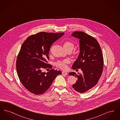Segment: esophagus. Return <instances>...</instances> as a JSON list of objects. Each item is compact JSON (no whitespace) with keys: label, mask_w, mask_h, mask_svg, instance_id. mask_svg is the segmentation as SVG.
I'll return each mask as SVG.
<instances>
[{"label":"esophagus","mask_w":120,"mask_h":120,"mask_svg":"<svg viewBox=\"0 0 120 120\" xmlns=\"http://www.w3.org/2000/svg\"><path fill=\"white\" fill-rule=\"evenodd\" d=\"M68 72H66V71H62V74L63 75H68Z\"/></svg>","instance_id":"34e87169"}]
</instances>
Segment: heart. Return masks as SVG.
I'll return each mask as SVG.
<instances>
[{
	"instance_id": "heart-1",
	"label": "heart",
	"mask_w": 120,
	"mask_h": 120,
	"mask_svg": "<svg viewBox=\"0 0 120 120\" xmlns=\"http://www.w3.org/2000/svg\"><path fill=\"white\" fill-rule=\"evenodd\" d=\"M74 43L70 41H66L63 43V47L67 51H72L74 48ZM69 63V60H64L62 61H58L56 63V66L63 70H66L68 68L67 64Z\"/></svg>"
}]
</instances>
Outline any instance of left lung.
Here are the masks:
<instances>
[{
    "instance_id": "obj_1",
    "label": "left lung",
    "mask_w": 120,
    "mask_h": 120,
    "mask_svg": "<svg viewBox=\"0 0 120 120\" xmlns=\"http://www.w3.org/2000/svg\"><path fill=\"white\" fill-rule=\"evenodd\" d=\"M71 36L78 39L80 42V53L71 68L73 70L80 68L83 73L71 72L69 75L77 78L76 83L72 85L74 90L84 93L95 86L102 75V52L97 40L85 32L75 31Z\"/></svg>"
}]
</instances>
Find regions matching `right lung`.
<instances>
[{
    "label": "right lung",
    "mask_w": 120,
    "mask_h": 120,
    "mask_svg": "<svg viewBox=\"0 0 120 120\" xmlns=\"http://www.w3.org/2000/svg\"><path fill=\"white\" fill-rule=\"evenodd\" d=\"M64 33L41 32L28 37L22 46L17 56L16 69L18 77L29 91L36 95L48 90L60 71L51 69L45 73L43 69L52 68L48 63L52 45Z\"/></svg>",
    "instance_id": "1"
}]
</instances>
